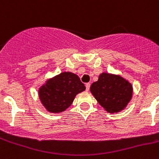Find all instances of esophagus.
Returning <instances> with one entry per match:
<instances>
[{
  "mask_svg": "<svg viewBox=\"0 0 159 159\" xmlns=\"http://www.w3.org/2000/svg\"><path fill=\"white\" fill-rule=\"evenodd\" d=\"M90 86H91V84L90 83H86V91H88L89 89H90Z\"/></svg>",
  "mask_w": 159,
  "mask_h": 159,
  "instance_id": "1",
  "label": "esophagus"
}]
</instances>
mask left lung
Masks as SVG:
<instances>
[{"mask_svg":"<svg viewBox=\"0 0 159 159\" xmlns=\"http://www.w3.org/2000/svg\"><path fill=\"white\" fill-rule=\"evenodd\" d=\"M98 103L108 113H119L127 106L133 94L131 83L122 76L102 73L90 88Z\"/></svg>","mask_w":159,"mask_h":159,"instance_id":"8db88e82","label":"left lung"}]
</instances>
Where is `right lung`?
Returning <instances> with one entry per match:
<instances>
[{
    "mask_svg": "<svg viewBox=\"0 0 159 159\" xmlns=\"http://www.w3.org/2000/svg\"><path fill=\"white\" fill-rule=\"evenodd\" d=\"M85 90L86 86L77 74L63 72L47 80L38 90V95L46 110L58 113L68 109L76 95Z\"/></svg>",
    "mask_w": 159,
    "mask_h": 159,
    "instance_id": "1",
    "label": "right lung"
}]
</instances>
